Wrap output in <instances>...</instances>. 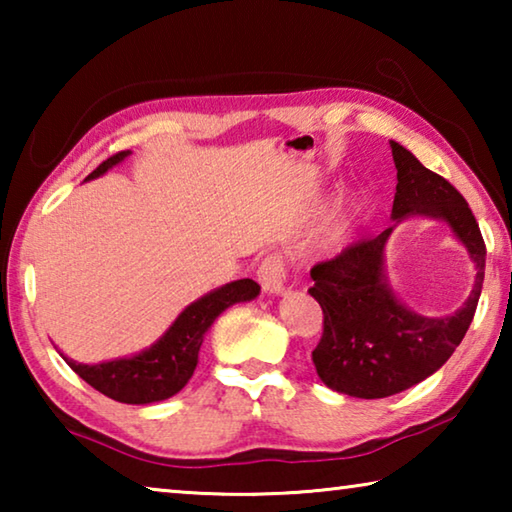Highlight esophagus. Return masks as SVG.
Masks as SVG:
<instances>
[{"label":"esophagus","instance_id":"1","mask_svg":"<svg viewBox=\"0 0 512 512\" xmlns=\"http://www.w3.org/2000/svg\"><path fill=\"white\" fill-rule=\"evenodd\" d=\"M259 284H262L264 293L268 296H280L287 289V268H284V262L277 255H268L262 264H259Z\"/></svg>","mask_w":512,"mask_h":512}]
</instances>
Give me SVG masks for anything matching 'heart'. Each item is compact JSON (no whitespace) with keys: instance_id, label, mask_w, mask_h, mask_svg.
I'll return each mask as SVG.
<instances>
[{"instance_id":"b5f03b06","label":"heart","mask_w":512,"mask_h":512,"mask_svg":"<svg viewBox=\"0 0 512 512\" xmlns=\"http://www.w3.org/2000/svg\"><path fill=\"white\" fill-rule=\"evenodd\" d=\"M343 237V221H336L332 228L327 232V239H325V246H336Z\"/></svg>"}]
</instances>
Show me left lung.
I'll return each instance as SVG.
<instances>
[{
  "mask_svg": "<svg viewBox=\"0 0 512 512\" xmlns=\"http://www.w3.org/2000/svg\"><path fill=\"white\" fill-rule=\"evenodd\" d=\"M391 151L397 169L391 219L396 224L427 215L447 222L466 246L477 275L471 298L454 315L429 319L406 308L385 268V246L394 225L311 268L314 287L309 293L325 314L323 336L311 359L327 388L361 400L402 393L452 357L474 318L485 273V244L465 198L404 146L391 142Z\"/></svg>",
  "mask_w": 512,
  "mask_h": 512,
  "instance_id": "obj_1",
  "label": "left lung"
}]
</instances>
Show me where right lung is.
I'll use <instances>...</instances> for the list:
<instances>
[{
	"label": "right lung",
	"instance_id": "right-lung-1",
	"mask_svg": "<svg viewBox=\"0 0 512 512\" xmlns=\"http://www.w3.org/2000/svg\"><path fill=\"white\" fill-rule=\"evenodd\" d=\"M128 155L131 151L112 155L90 173L88 180L103 176L108 169L124 162ZM257 296L259 284L248 280V277L223 284V287L205 293L192 305H187L158 341L142 352L131 354V357L101 363H79L65 357L63 352L60 354L76 375L110 400L124 404H153L169 400L171 395L183 391L187 381L192 379L198 363V350H201L207 329L212 327L214 320L228 307L237 305V302H250Z\"/></svg>",
	"mask_w": 512,
	"mask_h": 512
}]
</instances>
